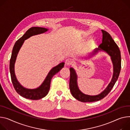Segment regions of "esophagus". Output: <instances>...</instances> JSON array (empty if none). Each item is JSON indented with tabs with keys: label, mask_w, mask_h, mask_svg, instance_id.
I'll return each mask as SVG.
<instances>
[{
	"label": "esophagus",
	"mask_w": 130,
	"mask_h": 130,
	"mask_svg": "<svg viewBox=\"0 0 130 130\" xmlns=\"http://www.w3.org/2000/svg\"><path fill=\"white\" fill-rule=\"evenodd\" d=\"M65 63L67 66H70L72 64H73V61L71 58H67L66 60V61H65Z\"/></svg>",
	"instance_id": "34e87169"
}]
</instances>
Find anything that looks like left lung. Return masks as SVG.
<instances>
[{
  "mask_svg": "<svg viewBox=\"0 0 130 130\" xmlns=\"http://www.w3.org/2000/svg\"><path fill=\"white\" fill-rule=\"evenodd\" d=\"M102 32L103 34L102 42L99 46L98 48L94 49L92 53L90 54V55L89 57L90 58L95 55L99 51H104L109 55L113 65L112 77L110 83L103 92L98 95H90L82 93L80 91L78 85V76L76 70L74 68L70 67L69 68L70 73L69 80L70 91L73 97L82 102H93L103 99L110 92L120 74L121 57L119 47L108 32L104 30H102Z\"/></svg>",
  "mask_w": 130,
  "mask_h": 130,
  "instance_id": "8db88e82",
  "label": "left lung"
}]
</instances>
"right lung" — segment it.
Segmentation results:
<instances>
[{"instance_id":"right-lung-1","label":"right lung","mask_w":130,"mask_h":130,"mask_svg":"<svg viewBox=\"0 0 130 130\" xmlns=\"http://www.w3.org/2000/svg\"><path fill=\"white\" fill-rule=\"evenodd\" d=\"M49 30L48 28L40 27H32L26 31L25 34L20 38L14 44L12 52L10 62V72L11 80L17 92L23 97L29 100H38L45 97L48 94L50 88L51 81L56 73L64 67L65 63L62 62L53 67L47 75L42 84L36 89H27L23 87L18 80L14 70V66L19 52L24 41L32 36L43 34Z\"/></svg>"}]
</instances>
